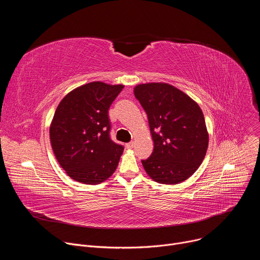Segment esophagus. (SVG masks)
I'll return each instance as SVG.
<instances>
[{
	"mask_svg": "<svg viewBox=\"0 0 260 260\" xmlns=\"http://www.w3.org/2000/svg\"><path fill=\"white\" fill-rule=\"evenodd\" d=\"M125 146H126V148H128V149H132V148H134V146H135V143L134 142H129Z\"/></svg>",
	"mask_w": 260,
	"mask_h": 260,
	"instance_id": "1",
	"label": "esophagus"
}]
</instances>
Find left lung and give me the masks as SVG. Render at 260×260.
<instances>
[{"label": "left lung", "instance_id": "obj_1", "mask_svg": "<svg viewBox=\"0 0 260 260\" xmlns=\"http://www.w3.org/2000/svg\"><path fill=\"white\" fill-rule=\"evenodd\" d=\"M136 99L149 121L152 154L142 165L155 182L178 184L203 162L209 135L202 109L191 98L168 83L139 84Z\"/></svg>", "mask_w": 260, "mask_h": 260}]
</instances>
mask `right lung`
Here are the masks:
<instances>
[{"label": "right lung", "instance_id": "obj_1", "mask_svg": "<svg viewBox=\"0 0 260 260\" xmlns=\"http://www.w3.org/2000/svg\"><path fill=\"white\" fill-rule=\"evenodd\" d=\"M124 86L90 82L69 92L50 125L54 155L75 181L100 184L115 172L123 146L110 138L109 108Z\"/></svg>", "mask_w": 260, "mask_h": 260}]
</instances>
